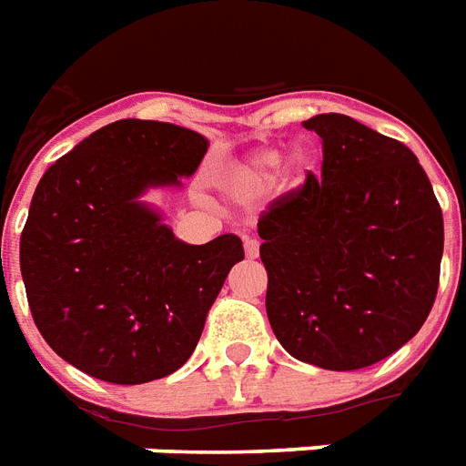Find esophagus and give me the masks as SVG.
Listing matches in <instances>:
<instances>
[{
    "instance_id": "34e87169",
    "label": "esophagus",
    "mask_w": 466,
    "mask_h": 466,
    "mask_svg": "<svg viewBox=\"0 0 466 466\" xmlns=\"http://www.w3.org/2000/svg\"><path fill=\"white\" fill-rule=\"evenodd\" d=\"M258 248H261V244L256 239H244V254H247V258H258Z\"/></svg>"
}]
</instances>
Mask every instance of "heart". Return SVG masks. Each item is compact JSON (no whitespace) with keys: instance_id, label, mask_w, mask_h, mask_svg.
I'll return each instance as SVG.
<instances>
[{"instance_id":"obj_1","label":"heart","mask_w":466,"mask_h":466,"mask_svg":"<svg viewBox=\"0 0 466 466\" xmlns=\"http://www.w3.org/2000/svg\"><path fill=\"white\" fill-rule=\"evenodd\" d=\"M280 164H283V157L276 149H263L258 155H254L251 159H247L244 164L232 171V190L237 196L254 198L261 196L266 190L276 183L278 171H280ZM311 167V155L307 149H298L292 155L290 164H288V174L292 178H299V176L307 174V168Z\"/></svg>"}]
</instances>
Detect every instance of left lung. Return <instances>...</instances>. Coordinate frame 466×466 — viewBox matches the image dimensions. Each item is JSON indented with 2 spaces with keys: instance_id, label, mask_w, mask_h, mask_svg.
Here are the masks:
<instances>
[{
  "instance_id": "left-lung-1",
  "label": "left lung",
  "mask_w": 466,
  "mask_h": 466,
  "mask_svg": "<svg viewBox=\"0 0 466 466\" xmlns=\"http://www.w3.org/2000/svg\"><path fill=\"white\" fill-rule=\"evenodd\" d=\"M321 176L261 212L266 311L292 358L360 370L411 340L438 295L442 210L411 149L340 113L305 120Z\"/></svg>"
}]
</instances>
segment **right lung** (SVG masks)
I'll use <instances>...</instances> for the list:
<instances>
[{"label":"right lung","mask_w":466,"mask_h":466,"mask_svg":"<svg viewBox=\"0 0 466 466\" xmlns=\"http://www.w3.org/2000/svg\"><path fill=\"white\" fill-rule=\"evenodd\" d=\"M208 140L188 127L126 118L55 161L21 232L33 321L62 360L113 384L181 368L234 263L239 237L183 244L137 198L196 174Z\"/></svg>","instance_id":"right-lung-1"}]
</instances>
